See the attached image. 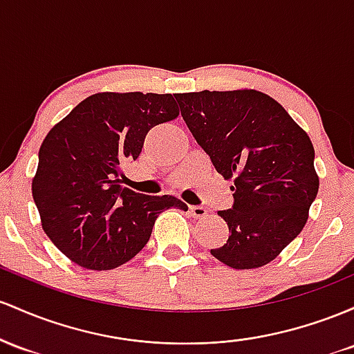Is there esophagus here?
Listing matches in <instances>:
<instances>
[{"label":"esophagus","instance_id":"34e87169","mask_svg":"<svg viewBox=\"0 0 354 354\" xmlns=\"http://www.w3.org/2000/svg\"><path fill=\"white\" fill-rule=\"evenodd\" d=\"M189 210L194 217H197V219H202V217L207 216V209L202 207V205H190Z\"/></svg>","mask_w":354,"mask_h":354}]
</instances>
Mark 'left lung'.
<instances>
[{
    "mask_svg": "<svg viewBox=\"0 0 354 354\" xmlns=\"http://www.w3.org/2000/svg\"><path fill=\"white\" fill-rule=\"evenodd\" d=\"M182 118L224 178L234 204L224 245L210 249L234 269L276 259L304 227L319 178L308 133L269 95L257 90L178 93Z\"/></svg>",
    "mask_w": 354,
    "mask_h": 354,
    "instance_id": "1",
    "label": "left lung"
}]
</instances>
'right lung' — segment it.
<instances>
[{
    "label": "right lung",
    "mask_w": 354,
    "mask_h": 354,
    "mask_svg": "<svg viewBox=\"0 0 354 354\" xmlns=\"http://www.w3.org/2000/svg\"><path fill=\"white\" fill-rule=\"evenodd\" d=\"M178 115L170 93H95L50 130L31 190L50 241L75 264L106 271L149 242L162 210L187 209L174 196L122 185L150 129Z\"/></svg>",
    "instance_id": "add662e5"
}]
</instances>
